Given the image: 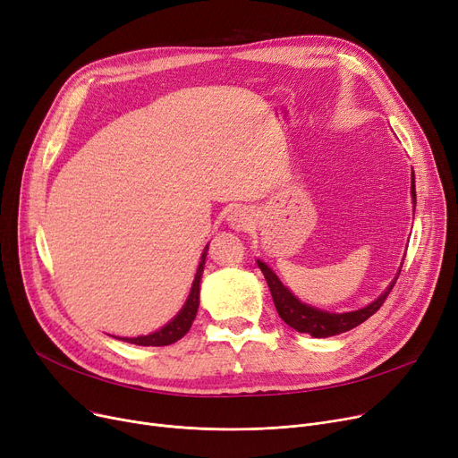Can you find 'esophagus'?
Here are the masks:
<instances>
[{"instance_id":"34e87169","label":"esophagus","mask_w":458,"mask_h":458,"mask_svg":"<svg viewBox=\"0 0 458 458\" xmlns=\"http://www.w3.org/2000/svg\"><path fill=\"white\" fill-rule=\"evenodd\" d=\"M228 223L233 230H245L250 223V216H249V211L243 209V208H235L230 211L228 215Z\"/></svg>"}]
</instances>
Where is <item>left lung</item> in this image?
Masks as SVG:
<instances>
[{
	"label": "left lung",
	"mask_w": 458,
	"mask_h": 458,
	"mask_svg": "<svg viewBox=\"0 0 458 458\" xmlns=\"http://www.w3.org/2000/svg\"><path fill=\"white\" fill-rule=\"evenodd\" d=\"M412 197H414V208H416L414 174H412ZM258 267L261 269L263 276H266V280H267V285L271 290L276 311H278V316L282 318V321L285 325H290L292 328H295L297 332L310 334V335H314V338H328V335L347 332V330L358 327L360 323H364L384 304V301H386V297L390 295L392 287L397 280L395 278L392 282V285L388 287V292H384L375 302H371L369 306H366L362 310L349 311V314H328V311H321L318 308H311L308 304H302L299 299H295L290 292L285 290L282 282L278 280V276L266 266V263L258 261Z\"/></svg>",
	"instance_id": "left-lung-1"
}]
</instances>
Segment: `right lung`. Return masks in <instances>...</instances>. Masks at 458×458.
Returning a JSON list of instances; mask_svg holds the SVG:
<instances>
[{"instance_id":"1","label":"right lung","mask_w":458,"mask_h":458,"mask_svg":"<svg viewBox=\"0 0 458 458\" xmlns=\"http://www.w3.org/2000/svg\"><path fill=\"white\" fill-rule=\"evenodd\" d=\"M206 254H208V247L202 252V259L199 271L195 275V280H192V287H191V295L185 302V306L182 308L180 314L168 323L166 327H163L161 330L148 334V335H140V338H124V342L128 344H135V345H142V347H163V345H171L178 340H182L183 335L189 332L192 321L197 318V310H199V293H200V276L204 271V263H206Z\"/></svg>"}]
</instances>
